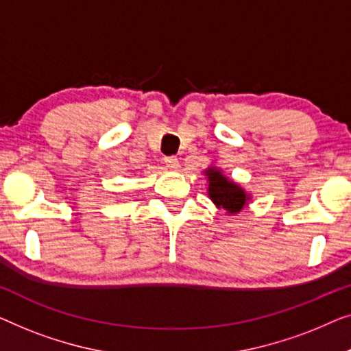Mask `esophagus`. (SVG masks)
<instances>
[{
	"instance_id": "obj_1",
	"label": "esophagus",
	"mask_w": 351,
	"mask_h": 351,
	"mask_svg": "<svg viewBox=\"0 0 351 351\" xmlns=\"http://www.w3.org/2000/svg\"><path fill=\"white\" fill-rule=\"evenodd\" d=\"M164 162H165V165L169 167V169H171V170L178 169V165H180V160H178L176 156H167L165 159H164Z\"/></svg>"
}]
</instances>
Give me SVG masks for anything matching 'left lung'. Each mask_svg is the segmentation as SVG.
I'll return each mask as SVG.
<instances>
[{
	"label": "left lung",
	"instance_id": "8db88e82",
	"mask_svg": "<svg viewBox=\"0 0 351 351\" xmlns=\"http://www.w3.org/2000/svg\"><path fill=\"white\" fill-rule=\"evenodd\" d=\"M206 175H208L210 181V199L213 200L219 208H224L227 213H239V211L243 208L246 200H248L246 199L245 191L237 186L235 182L227 180V178L221 175L218 170H206Z\"/></svg>",
	"mask_w": 351,
	"mask_h": 351
}]
</instances>
